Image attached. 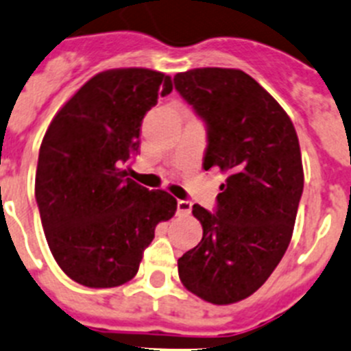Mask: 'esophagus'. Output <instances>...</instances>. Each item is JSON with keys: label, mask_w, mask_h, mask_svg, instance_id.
<instances>
[{"label": "esophagus", "mask_w": 351, "mask_h": 351, "mask_svg": "<svg viewBox=\"0 0 351 351\" xmlns=\"http://www.w3.org/2000/svg\"><path fill=\"white\" fill-rule=\"evenodd\" d=\"M193 203L188 199H178V213L179 215H189L191 213Z\"/></svg>", "instance_id": "1"}]
</instances>
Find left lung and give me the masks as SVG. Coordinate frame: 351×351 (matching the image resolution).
Segmentation results:
<instances>
[{
    "mask_svg": "<svg viewBox=\"0 0 351 351\" xmlns=\"http://www.w3.org/2000/svg\"><path fill=\"white\" fill-rule=\"evenodd\" d=\"M173 86L206 125L203 169L226 173L213 213L193 205L203 238L178 260L179 278L205 302L229 305L269 279L291 241L303 193L298 136L243 70L193 69Z\"/></svg>",
    "mask_w": 351,
    "mask_h": 351,
    "instance_id": "1",
    "label": "left lung"
}]
</instances>
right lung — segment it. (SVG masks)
Instances as JSON below:
<instances>
[{
	"label": "right lung",
	"mask_w": 351,
	"mask_h": 351,
	"mask_svg": "<svg viewBox=\"0 0 351 351\" xmlns=\"http://www.w3.org/2000/svg\"><path fill=\"white\" fill-rule=\"evenodd\" d=\"M172 91L149 69L96 73L60 108L39 148L36 202L60 269L88 288L131 281L178 202L128 178L146 112Z\"/></svg>",
	"instance_id": "1"
}]
</instances>
